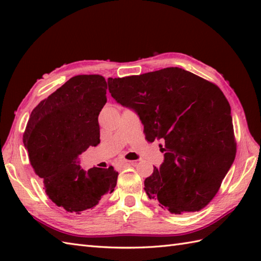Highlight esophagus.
<instances>
[{"label": "esophagus", "instance_id": "esophagus-1", "mask_svg": "<svg viewBox=\"0 0 261 261\" xmlns=\"http://www.w3.org/2000/svg\"><path fill=\"white\" fill-rule=\"evenodd\" d=\"M135 162H132V160H126V159H123L121 162V165L122 166H125V165H134Z\"/></svg>", "mask_w": 261, "mask_h": 261}]
</instances>
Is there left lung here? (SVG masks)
<instances>
[{"mask_svg":"<svg viewBox=\"0 0 261 261\" xmlns=\"http://www.w3.org/2000/svg\"><path fill=\"white\" fill-rule=\"evenodd\" d=\"M115 101L136 110L165 160L145 180L148 197L173 214L202 210L233 164L231 108L214 83L178 67L108 80Z\"/></svg>","mask_w":261,"mask_h":261,"instance_id":"1","label":"left lung"}]
</instances>
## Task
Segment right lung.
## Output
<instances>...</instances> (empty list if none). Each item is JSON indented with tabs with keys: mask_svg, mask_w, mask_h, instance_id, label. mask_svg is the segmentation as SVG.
<instances>
[{
	"mask_svg": "<svg viewBox=\"0 0 261 261\" xmlns=\"http://www.w3.org/2000/svg\"><path fill=\"white\" fill-rule=\"evenodd\" d=\"M101 75H77L32 110L23 143L47 196L66 212L82 214L96 206L116 186L119 173L109 168L81 169L77 159L99 143L98 114L107 103Z\"/></svg>",
	"mask_w": 261,
	"mask_h": 261,
	"instance_id": "obj_1",
	"label": "right lung"
}]
</instances>
